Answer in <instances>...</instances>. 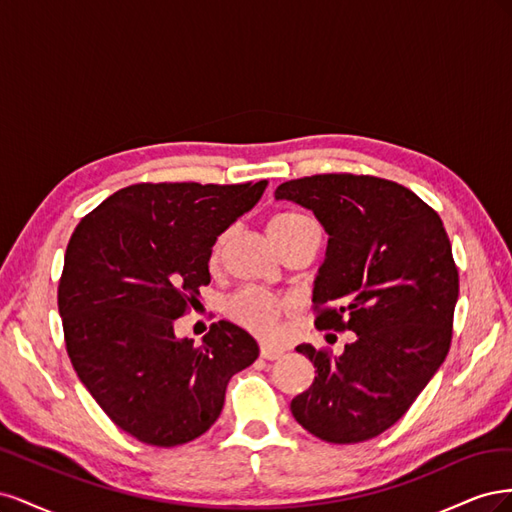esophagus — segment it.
I'll return each mask as SVG.
<instances>
[{
    "mask_svg": "<svg viewBox=\"0 0 512 512\" xmlns=\"http://www.w3.org/2000/svg\"><path fill=\"white\" fill-rule=\"evenodd\" d=\"M280 356H282V350H277V348L267 346V344H262V346H260V359H265V361H275V359H280Z\"/></svg>",
    "mask_w": 512,
    "mask_h": 512,
    "instance_id": "esophagus-1",
    "label": "esophagus"
}]
</instances>
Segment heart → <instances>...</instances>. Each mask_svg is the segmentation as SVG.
I'll return each instance as SVG.
<instances>
[{
	"instance_id": "obj_1",
	"label": "heart",
	"mask_w": 512,
	"mask_h": 512,
	"mask_svg": "<svg viewBox=\"0 0 512 512\" xmlns=\"http://www.w3.org/2000/svg\"><path fill=\"white\" fill-rule=\"evenodd\" d=\"M307 222L309 220L301 213H294V211L280 213L269 222V235L271 237L286 235V232H290L292 228ZM224 243H226V235L218 237V241H215L211 250V262H218ZM288 309H290L288 301L258 288H243L232 294V297L226 301V316L232 322H237L239 327L247 329L258 337H273L277 333V322H280V318L288 312Z\"/></svg>"
}]
</instances>
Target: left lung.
<instances>
[{"label": "left lung", "instance_id": "8db88e82", "mask_svg": "<svg viewBox=\"0 0 512 512\" xmlns=\"http://www.w3.org/2000/svg\"><path fill=\"white\" fill-rule=\"evenodd\" d=\"M314 211L329 235L314 282L316 327L352 331L333 356L297 346L316 367L292 399L297 423L331 444L380 436L408 412L444 363L459 275L440 215L389 179L331 173L275 190Z\"/></svg>", "mask_w": 512, "mask_h": 512}]
</instances>
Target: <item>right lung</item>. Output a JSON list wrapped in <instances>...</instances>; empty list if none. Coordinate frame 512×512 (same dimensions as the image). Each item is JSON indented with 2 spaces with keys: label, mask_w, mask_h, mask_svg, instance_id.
I'll list each match as a JSON object with an SVG mask.
<instances>
[{
  "label": "right lung",
  "mask_w": 512,
  "mask_h": 512,
  "mask_svg": "<svg viewBox=\"0 0 512 512\" xmlns=\"http://www.w3.org/2000/svg\"><path fill=\"white\" fill-rule=\"evenodd\" d=\"M267 181L136 183L74 228L57 305L85 389L138 442L179 446L218 421L230 378L258 359L237 324H211L203 344L175 320L211 282V247L250 211Z\"/></svg>",
  "instance_id": "obj_1"
}]
</instances>
